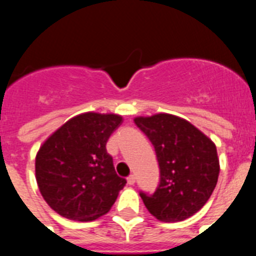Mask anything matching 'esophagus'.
<instances>
[{
  "instance_id": "34e87169",
  "label": "esophagus",
  "mask_w": 256,
  "mask_h": 256,
  "mask_svg": "<svg viewBox=\"0 0 256 256\" xmlns=\"http://www.w3.org/2000/svg\"><path fill=\"white\" fill-rule=\"evenodd\" d=\"M135 182H136L135 176H132V174H131V176H128V186H134V184H135Z\"/></svg>"
}]
</instances>
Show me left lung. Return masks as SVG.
Instances as JSON below:
<instances>
[{"label": "left lung", "mask_w": 256, "mask_h": 256, "mask_svg": "<svg viewBox=\"0 0 256 256\" xmlns=\"http://www.w3.org/2000/svg\"><path fill=\"white\" fill-rule=\"evenodd\" d=\"M134 121L154 146L160 169L155 192H140L148 211L164 222L193 216L217 184L216 145L192 124L173 114L136 117Z\"/></svg>", "instance_id": "left-lung-1"}]
</instances>
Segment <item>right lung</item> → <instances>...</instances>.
Instances as JSON below:
<instances>
[{"label": "right lung", "mask_w": 256, "mask_h": 256, "mask_svg": "<svg viewBox=\"0 0 256 256\" xmlns=\"http://www.w3.org/2000/svg\"><path fill=\"white\" fill-rule=\"evenodd\" d=\"M121 122L118 114H78L40 148L35 159L36 182L56 214L74 221H93L110 211L126 184L106 150L107 140Z\"/></svg>", "instance_id": "1"}]
</instances>
